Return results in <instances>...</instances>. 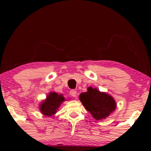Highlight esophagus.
<instances>
[{
	"instance_id": "esophagus-1",
	"label": "esophagus",
	"mask_w": 151,
	"mask_h": 151,
	"mask_svg": "<svg viewBox=\"0 0 151 151\" xmlns=\"http://www.w3.org/2000/svg\"><path fill=\"white\" fill-rule=\"evenodd\" d=\"M70 94L73 97H75L76 96V91L75 90H71L70 91Z\"/></svg>"
}]
</instances>
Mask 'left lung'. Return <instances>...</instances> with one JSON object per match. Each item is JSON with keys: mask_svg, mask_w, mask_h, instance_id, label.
Here are the masks:
<instances>
[{"mask_svg": "<svg viewBox=\"0 0 151 151\" xmlns=\"http://www.w3.org/2000/svg\"><path fill=\"white\" fill-rule=\"evenodd\" d=\"M79 99L85 109L97 121L109 116L116 105L111 96L92 87H88L86 93H81Z\"/></svg>", "mask_w": 151, "mask_h": 151, "instance_id": "obj_1", "label": "left lung"}]
</instances>
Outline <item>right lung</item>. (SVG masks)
Wrapping results in <instances>:
<instances>
[{"instance_id": "obj_1", "label": "right lung", "mask_w": 151, "mask_h": 151, "mask_svg": "<svg viewBox=\"0 0 151 151\" xmlns=\"http://www.w3.org/2000/svg\"><path fill=\"white\" fill-rule=\"evenodd\" d=\"M64 101L65 99L62 94L60 95L56 93H50L47 96V99L40 104V111L45 116H52L56 113L57 110Z\"/></svg>"}]
</instances>
